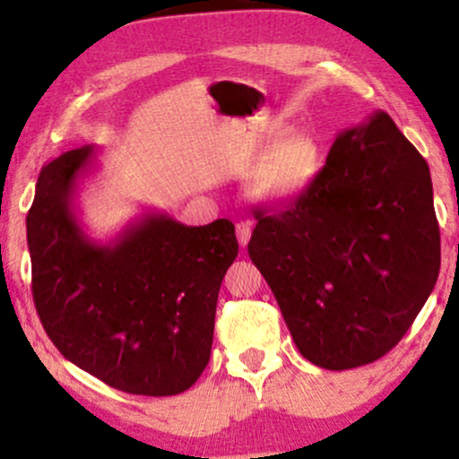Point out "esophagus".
I'll use <instances>...</instances> for the list:
<instances>
[{
  "mask_svg": "<svg viewBox=\"0 0 459 459\" xmlns=\"http://www.w3.org/2000/svg\"><path fill=\"white\" fill-rule=\"evenodd\" d=\"M250 235H252V224L250 222L237 224V241H239L241 247L247 246V241H250Z\"/></svg>",
  "mask_w": 459,
  "mask_h": 459,
  "instance_id": "esophagus-1",
  "label": "esophagus"
}]
</instances>
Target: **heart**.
Returning <instances> with one entry per match:
<instances>
[{"label":"heart","instance_id":"heart-1","mask_svg":"<svg viewBox=\"0 0 459 459\" xmlns=\"http://www.w3.org/2000/svg\"><path fill=\"white\" fill-rule=\"evenodd\" d=\"M281 131H273L270 140ZM321 166L319 142L308 131H293L263 155L250 178L252 196L270 203L298 198L317 177Z\"/></svg>","mask_w":459,"mask_h":459}]
</instances>
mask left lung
<instances>
[{
	"mask_svg": "<svg viewBox=\"0 0 459 459\" xmlns=\"http://www.w3.org/2000/svg\"><path fill=\"white\" fill-rule=\"evenodd\" d=\"M255 218L247 255L299 354L321 368L391 351L438 281L429 166L386 112L341 131L313 183Z\"/></svg>",
	"mask_w": 459,
	"mask_h": 459,
	"instance_id": "8db88e82",
	"label": "left lung"
}]
</instances>
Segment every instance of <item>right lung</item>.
<instances>
[{"instance_id": "obj_1", "label": "right lung", "mask_w": 459, "mask_h": 459, "mask_svg": "<svg viewBox=\"0 0 459 459\" xmlns=\"http://www.w3.org/2000/svg\"><path fill=\"white\" fill-rule=\"evenodd\" d=\"M94 157V146L66 151L36 181L25 220L36 313L60 354L108 386L178 394L212 354L220 284L239 252L235 224L149 212L99 244L73 207Z\"/></svg>"}]
</instances>
